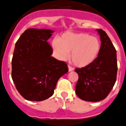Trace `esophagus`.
<instances>
[{"mask_svg": "<svg viewBox=\"0 0 126 126\" xmlns=\"http://www.w3.org/2000/svg\"><path fill=\"white\" fill-rule=\"evenodd\" d=\"M68 71H73V70H74V68H73V67H71V66H70V65L68 66Z\"/></svg>", "mask_w": 126, "mask_h": 126, "instance_id": "34e87169", "label": "esophagus"}]
</instances>
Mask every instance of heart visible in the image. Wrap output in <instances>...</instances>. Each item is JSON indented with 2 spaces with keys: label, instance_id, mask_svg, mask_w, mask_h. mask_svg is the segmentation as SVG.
I'll list each match as a JSON object with an SVG mask.
<instances>
[{
  "label": "heart",
  "instance_id": "obj_1",
  "mask_svg": "<svg viewBox=\"0 0 126 126\" xmlns=\"http://www.w3.org/2000/svg\"><path fill=\"white\" fill-rule=\"evenodd\" d=\"M58 58L70 59L78 67H85L95 60L101 48L99 39L85 32H66L52 43Z\"/></svg>",
  "mask_w": 126,
  "mask_h": 126
}]
</instances>
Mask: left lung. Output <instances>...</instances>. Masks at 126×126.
<instances>
[{
  "instance_id": "left-lung-1",
  "label": "left lung",
  "mask_w": 126,
  "mask_h": 126,
  "mask_svg": "<svg viewBox=\"0 0 126 126\" xmlns=\"http://www.w3.org/2000/svg\"><path fill=\"white\" fill-rule=\"evenodd\" d=\"M101 41V48L93 63L76 68L79 80L75 87L77 95L88 102H98L107 97L116 81L117 72L116 50L102 29H97Z\"/></svg>"
}]
</instances>
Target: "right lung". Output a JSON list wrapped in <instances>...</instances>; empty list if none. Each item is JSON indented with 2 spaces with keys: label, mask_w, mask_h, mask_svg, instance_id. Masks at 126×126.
I'll return each mask as SVG.
<instances>
[{
  "label": "right lung",
  "mask_w": 126,
  "mask_h": 126,
  "mask_svg": "<svg viewBox=\"0 0 126 126\" xmlns=\"http://www.w3.org/2000/svg\"><path fill=\"white\" fill-rule=\"evenodd\" d=\"M51 29L26 30L16 42L12 60V79L19 94L29 101H42L54 94L56 83L68 71L66 63L51 56Z\"/></svg>",
  "instance_id": "right-lung-1"
}]
</instances>
